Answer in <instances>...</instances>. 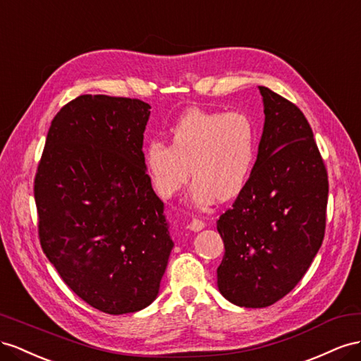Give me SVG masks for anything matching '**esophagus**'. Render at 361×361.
Here are the masks:
<instances>
[{"instance_id": "obj_1", "label": "esophagus", "mask_w": 361, "mask_h": 361, "mask_svg": "<svg viewBox=\"0 0 361 361\" xmlns=\"http://www.w3.org/2000/svg\"><path fill=\"white\" fill-rule=\"evenodd\" d=\"M205 226V222L204 221H201V219H197V218H193L192 221H190V224H189V228L192 230V231H200V230H202Z\"/></svg>"}]
</instances>
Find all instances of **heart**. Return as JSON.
<instances>
[{
    "label": "heart",
    "instance_id": "1",
    "mask_svg": "<svg viewBox=\"0 0 361 361\" xmlns=\"http://www.w3.org/2000/svg\"><path fill=\"white\" fill-rule=\"evenodd\" d=\"M257 152V127L245 111L192 109L171 128V145L149 142L143 161L154 189L171 198L193 177L197 205L238 197L248 183Z\"/></svg>",
    "mask_w": 361,
    "mask_h": 361
}]
</instances>
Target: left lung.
<instances>
[{"instance_id": "8db88e82", "label": "left lung", "mask_w": 361, "mask_h": 361, "mask_svg": "<svg viewBox=\"0 0 361 361\" xmlns=\"http://www.w3.org/2000/svg\"><path fill=\"white\" fill-rule=\"evenodd\" d=\"M264 127L248 183L219 216L225 252L218 287L230 302L262 308L301 281L325 235L328 173L293 102L260 86Z\"/></svg>"}]
</instances>
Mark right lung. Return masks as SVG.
Returning <instances> with one entry per match:
<instances>
[{"instance_id":"right-lung-1","label":"right lung","mask_w":361,"mask_h":361,"mask_svg":"<svg viewBox=\"0 0 361 361\" xmlns=\"http://www.w3.org/2000/svg\"><path fill=\"white\" fill-rule=\"evenodd\" d=\"M149 109L109 95L69 101L35 175L40 246L69 289L109 314L156 300L173 246L143 161Z\"/></svg>"}]
</instances>
